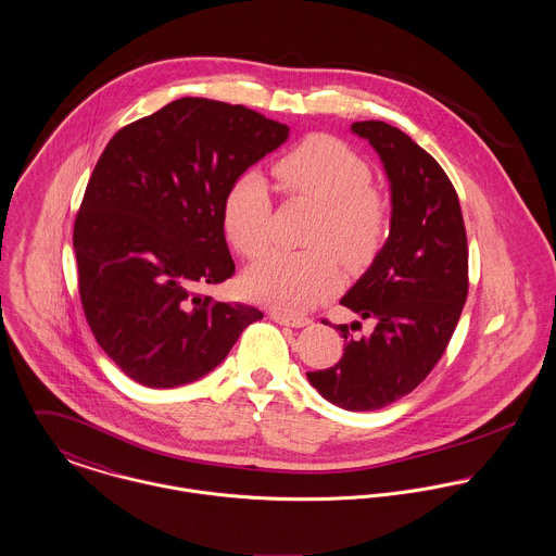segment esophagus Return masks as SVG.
Instances as JSON below:
<instances>
[{
	"label": "esophagus",
	"mask_w": 556,
	"mask_h": 556,
	"mask_svg": "<svg viewBox=\"0 0 556 556\" xmlns=\"http://www.w3.org/2000/svg\"><path fill=\"white\" fill-rule=\"evenodd\" d=\"M268 315H270L273 321H277V324H281V326H290V328H304V326H308V324L313 321L311 317L290 315V313H283V311H277V308L268 311Z\"/></svg>",
	"instance_id": "34e87169"
}]
</instances>
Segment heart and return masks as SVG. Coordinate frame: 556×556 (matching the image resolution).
<instances>
[{
  "mask_svg": "<svg viewBox=\"0 0 556 556\" xmlns=\"http://www.w3.org/2000/svg\"><path fill=\"white\" fill-rule=\"evenodd\" d=\"M290 199L317 207L306 252H273L248 273V290L279 311L300 313L341 286L339 257L349 268L372 264L391 230V201L372 181L368 161L341 139L315 132L290 148L273 167ZM273 201L268 184L250 172L226 190L222 226L228 243L248 260L270 245Z\"/></svg>",
  "mask_w": 556,
  "mask_h": 556,
  "instance_id": "1",
  "label": "heart"
}]
</instances>
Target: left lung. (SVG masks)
<instances>
[{"instance_id":"left-lung-1","label":"left lung","mask_w":556,"mask_h":556,"mask_svg":"<svg viewBox=\"0 0 556 556\" xmlns=\"http://www.w3.org/2000/svg\"><path fill=\"white\" fill-rule=\"evenodd\" d=\"M351 128L372 143L391 181L389 239L341 299L375 328L357 337L359 321L334 326L346 342L341 359L306 377L344 410H379L424 383L446 351L468 299V237L457 190L431 154L381 121Z\"/></svg>"}]
</instances>
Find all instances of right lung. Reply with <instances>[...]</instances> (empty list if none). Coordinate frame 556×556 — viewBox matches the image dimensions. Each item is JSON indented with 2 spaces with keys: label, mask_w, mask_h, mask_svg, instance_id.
Masks as SVG:
<instances>
[{
  "label": "right lung",
  "mask_w": 556,
  "mask_h": 556,
  "mask_svg": "<svg viewBox=\"0 0 556 556\" xmlns=\"http://www.w3.org/2000/svg\"><path fill=\"white\" fill-rule=\"evenodd\" d=\"M288 130L243 105L184 97L105 146L74 222L78 290L94 341L132 381L192 383L262 319L197 288L235 275L226 190Z\"/></svg>",
  "instance_id": "obj_1"
}]
</instances>
